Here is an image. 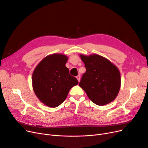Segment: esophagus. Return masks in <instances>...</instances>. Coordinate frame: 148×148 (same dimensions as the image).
I'll use <instances>...</instances> for the list:
<instances>
[{"mask_svg":"<svg viewBox=\"0 0 148 148\" xmlns=\"http://www.w3.org/2000/svg\"><path fill=\"white\" fill-rule=\"evenodd\" d=\"M77 79H78V81L79 82V81H80V76L79 75H78L77 77Z\"/></svg>","mask_w":148,"mask_h":148,"instance_id":"1","label":"esophagus"}]
</instances>
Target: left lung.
<instances>
[{
    "instance_id": "left-lung-1",
    "label": "left lung",
    "mask_w": 148,
    "mask_h": 148,
    "mask_svg": "<svg viewBox=\"0 0 148 148\" xmlns=\"http://www.w3.org/2000/svg\"><path fill=\"white\" fill-rule=\"evenodd\" d=\"M86 71L79 85L92 102L104 106L117 96L121 78L119 69L106 58L97 54L79 55Z\"/></svg>"
}]
</instances>
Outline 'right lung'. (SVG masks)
<instances>
[{"instance_id":"obj_1","label":"right lung","mask_w":148,"mask_h":148,"mask_svg":"<svg viewBox=\"0 0 148 148\" xmlns=\"http://www.w3.org/2000/svg\"><path fill=\"white\" fill-rule=\"evenodd\" d=\"M68 57L61 53L49 55L39 62L32 75L36 96L44 105L56 107L67 97L70 89L78 84L65 64Z\"/></svg>"}]
</instances>
